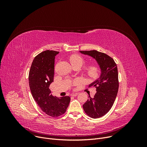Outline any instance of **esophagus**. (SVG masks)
Wrapping results in <instances>:
<instances>
[{
	"instance_id": "esophagus-1",
	"label": "esophagus",
	"mask_w": 147,
	"mask_h": 147,
	"mask_svg": "<svg viewBox=\"0 0 147 147\" xmlns=\"http://www.w3.org/2000/svg\"><path fill=\"white\" fill-rule=\"evenodd\" d=\"M77 95H78V93H72V94H71V95L72 96H76Z\"/></svg>"
}]
</instances>
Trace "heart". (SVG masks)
Listing matches in <instances>:
<instances>
[{
	"mask_svg": "<svg viewBox=\"0 0 147 147\" xmlns=\"http://www.w3.org/2000/svg\"><path fill=\"white\" fill-rule=\"evenodd\" d=\"M70 61L73 66H81L84 63V59L81 56L74 54L71 55L70 57ZM99 68L95 65H92L88 67L86 69V73L87 76L90 78H95L99 74Z\"/></svg>",
	"mask_w": 147,
	"mask_h": 147,
	"instance_id": "obj_1",
	"label": "heart"
}]
</instances>
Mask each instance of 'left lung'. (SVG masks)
<instances>
[{"instance_id":"1","label":"left lung","mask_w":147,"mask_h":147,"mask_svg":"<svg viewBox=\"0 0 147 147\" xmlns=\"http://www.w3.org/2000/svg\"><path fill=\"white\" fill-rule=\"evenodd\" d=\"M96 60L100 69V76L89 87L96 88V92L83 105L86 113L91 118L96 119L106 115L111 109L119 89L118 71L114 60L108 55L93 51H81Z\"/></svg>"}]
</instances>
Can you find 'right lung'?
<instances>
[{
  "instance_id": "1",
  "label": "right lung",
  "mask_w": 147,
  "mask_h": 147,
  "mask_svg": "<svg viewBox=\"0 0 147 147\" xmlns=\"http://www.w3.org/2000/svg\"><path fill=\"white\" fill-rule=\"evenodd\" d=\"M59 52L47 50L36 56L29 72V86L35 101L44 112L56 117L63 115L69 107L70 97L52 95L49 89L53 82L55 59Z\"/></svg>"
}]
</instances>
